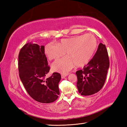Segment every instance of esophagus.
<instances>
[{
	"mask_svg": "<svg viewBox=\"0 0 127 127\" xmlns=\"http://www.w3.org/2000/svg\"><path fill=\"white\" fill-rule=\"evenodd\" d=\"M68 74H62V75H61V77H62V79H64V78H65V77H66L67 76H68Z\"/></svg>",
	"mask_w": 127,
	"mask_h": 127,
	"instance_id": "esophagus-1",
	"label": "esophagus"
}]
</instances>
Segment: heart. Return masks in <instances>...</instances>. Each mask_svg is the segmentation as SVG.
Masks as SVG:
<instances>
[{
    "label": "heart",
    "instance_id": "1",
    "mask_svg": "<svg viewBox=\"0 0 127 127\" xmlns=\"http://www.w3.org/2000/svg\"><path fill=\"white\" fill-rule=\"evenodd\" d=\"M97 47V41L91 34L63 39L55 45L49 43L45 48V54L50 60H56L65 52L67 55L54 62V71L67 73L76 66L85 65L90 61Z\"/></svg>",
    "mask_w": 127,
    "mask_h": 127
}]
</instances>
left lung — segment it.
<instances>
[{"label": "left lung", "mask_w": 127, "mask_h": 127, "mask_svg": "<svg viewBox=\"0 0 127 127\" xmlns=\"http://www.w3.org/2000/svg\"><path fill=\"white\" fill-rule=\"evenodd\" d=\"M109 68V59L105 45L100 43L93 58L82 70L76 72L77 87L82 95H91L101 90Z\"/></svg>", "instance_id": "8db88e82"}]
</instances>
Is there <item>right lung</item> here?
Returning a JSON list of instances; mask_svg holds the SVG:
<instances>
[{
	"label": "right lung",
	"mask_w": 127,
	"mask_h": 127,
	"mask_svg": "<svg viewBox=\"0 0 127 127\" xmlns=\"http://www.w3.org/2000/svg\"><path fill=\"white\" fill-rule=\"evenodd\" d=\"M19 76L24 87L32 98L41 103H50L58 98V83L61 76L54 72L46 79L50 71L44 46L28 42L18 55Z\"/></svg>",
	"instance_id": "obj_1"
}]
</instances>
